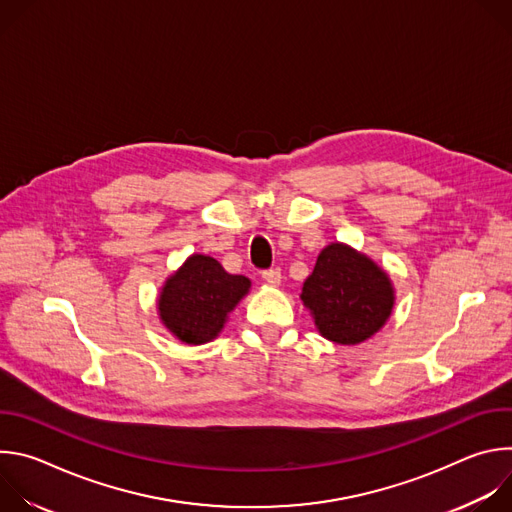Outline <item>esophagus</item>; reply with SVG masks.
Masks as SVG:
<instances>
[{
	"instance_id": "obj_1",
	"label": "esophagus",
	"mask_w": 512,
	"mask_h": 512,
	"mask_svg": "<svg viewBox=\"0 0 512 512\" xmlns=\"http://www.w3.org/2000/svg\"><path fill=\"white\" fill-rule=\"evenodd\" d=\"M263 279H265L269 285H279V283H281V269H279V267L265 269V271H263Z\"/></svg>"
}]
</instances>
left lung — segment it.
Instances as JSON below:
<instances>
[{
    "label": "left lung",
    "instance_id": "obj_1",
    "mask_svg": "<svg viewBox=\"0 0 512 512\" xmlns=\"http://www.w3.org/2000/svg\"><path fill=\"white\" fill-rule=\"evenodd\" d=\"M300 298L326 340L354 346L387 324L395 308V287L369 255L346 243H330L320 251Z\"/></svg>",
    "mask_w": 512,
    "mask_h": 512
}]
</instances>
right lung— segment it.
<instances>
[{
    "instance_id": "add662e5",
    "label": "right lung",
    "mask_w": 512,
    "mask_h": 512,
    "mask_svg": "<svg viewBox=\"0 0 512 512\" xmlns=\"http://www.w3.org/2000/svg\"><path fill=\"white\" fill-rule=\"evenodd\" d=\"M251 279L231 275L210 255H190L164 281L156 302L164 328L184 344L212 342L249 294Z\"/></svg>"
}]
</instances>
